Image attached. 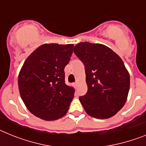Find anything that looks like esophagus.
<instances>
[{
	"mask_svg": "<svg viewBox=\"0 0 146 146\" xmlns=\"http://www.w3.org/2000/svg\"><path fill=\"white\" fill-rule=\"evenodd\" d=\"M73 85H74V87H77V82H74V83Z\"/></svg>",
	"mask_w": 146,
	"mask_h": 146,
	"instance_id": "1",
	"label": "esophagus"
}]
</instances>
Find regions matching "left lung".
<instances>
[{
	"label": "left lung",
	"instance_id": "8db88e82",
	"mask_svg": "<svg viewBox=\"0 0 146 146\" xmlns=\"http://www.w3.org/2000/svg\"><path fill=\"white\" fill-rule=\"evenodd\" d=\"M74 52L86 69L88 91L80 96L86 112L99 119L115 115L129 91V74L122 59L105 45L87 42L77 44Z\"/></svg>",
	"mask_w": 146,
	"mask_h": 146
}]
</instances>
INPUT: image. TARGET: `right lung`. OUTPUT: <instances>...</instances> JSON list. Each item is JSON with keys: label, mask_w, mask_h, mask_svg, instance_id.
<instances>
[{"label": "right lung", "mask_w": 146, "mask_h": 146, "mask_svg": "<svg viewBox=\"0 0 146 146\" xmlns=\"http://www.w3.org/2000/svg\"><path fill=\"white\" fill-rule=\"evenodd\" d=\"M74 44H44L27 58L18 77L20 96L32 114L45 121L64 116L74 89L65 83L64 68Z\"/></svg>", "instance_id": "obj_1"}]
</instances>
